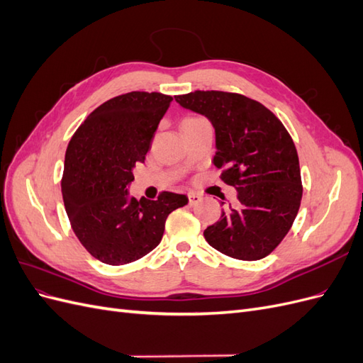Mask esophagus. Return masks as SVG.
Instances as JSON below:
<instances>
[{
  "label": "esophagus",
  "instance_id": "1",
  "mask_svg": "<svg viewBox=\"0 0 363 363\" xmlns=\"http://www.w3.org/2000/svg\"><path fill=\"white\" fill-rule=\"evenodd\" d=\"M188 199H189V204L195 206L201 201V195L200 194H195V192H189L188 194Z\"/></svg>",
  "mask_w": 363,
  "mask_h": 363
}]
</instances>
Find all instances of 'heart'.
Wrapping results in <instances>:
<instances>
[{"label": "heart", "mask_w": 363, "mask_h": 363, "mask_svg": "<svg viewBox=\"0 0 363 363\" xmlns=\"http://www.w3.org/2000/svg\"><path fill=\"white\" fill-rule=\"evenodd\" d=\"M195 119H199V118H194V116H189V118H184L183 119V123H191V121H195ZM182 123V124H183Z\"/></svg>", "instance_id": "heart-1"}]
</instances>
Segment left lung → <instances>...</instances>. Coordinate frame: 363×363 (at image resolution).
I'll list each match as a JSON object with an SVG mask.
<instances>
[{
	"label": "left lung",
	"mask_w": 363,
	"mask_h": 363,
	"mask_svg": "<svg viewBox=\"0 0 363 363\" xmlns=\"http://www.w3.org/2000/svg\"><path fill=\"white\" fill-rule=\"evenodd\" d=\"M175 101L211 121L213 164L238 191L236 207L204 230L208 245L239 260L267 257L288 235L303 196L298 155L288 130L269 108L240 94L195 91Z\"/></svg>",
	"instance_id": "8db88e82"
}]
</instances>
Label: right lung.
<instances>
[{
	"mask_svg": "<svg viewBox=\"0 0 363 363\" xmlns=\"http://www.w3.org/2000/svg\"><path fill=\"white\" fill-rule=\"evenodd\" d=\"M172 96L128 92L112 98L84 119L65 156L62 195L71 227L91 256L125 265L162 240L164 223L188 196L163 191L157 200L128 195L133 168L144 162Z\"/></svg>",
	"mask_w": 363,
	"mask_h": 363,
	"instance_id": "add662e5",
	"label": "right lung"
}]
</instances>
